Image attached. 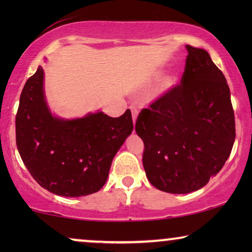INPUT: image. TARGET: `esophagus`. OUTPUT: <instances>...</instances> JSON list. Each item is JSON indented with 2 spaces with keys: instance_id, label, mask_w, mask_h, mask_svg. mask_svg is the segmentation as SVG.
<instances>
[{
  "instance_id": "obj_1",
  "label": "esophagus",
  "mask_w": 252,
  "mask_h": 252,
  "mask_svg": "<svg viewBox=\"0 0 252 252\" xmlns=\"http://www.w3.org/2000/svg\"><path fill=\"white\" fill-rule=\"evenodd\" d=\"M129 109H130V111H132L133 123L135 124L136 119H137V113H139V111H137V109H136V106H135V105H130V106H129Z\"/></svg>"
}]
</instances>
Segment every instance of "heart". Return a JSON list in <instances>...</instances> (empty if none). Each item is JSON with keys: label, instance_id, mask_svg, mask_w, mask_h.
I'll use <instances>...</instances> for the list:
<instances>
[{"label": "heart", "instance_id": "b5f03b06", "mask_svg": "<svg viewBox=\"0 0 252 252\" xmlns=\"http://www.w3.org/2000/svg\"><path fill=\"white\" fill-rule=\"evenodd\" d=\"M159 73H155L154 78H157ZM178 74L175 72H167L160 78L158 82V95H165L168 92H171L178 84Z\"/></svg>", "mask_w": 252, "mask_h": 252}]
</instances>
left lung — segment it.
Masks as SVG:
<instances>
[{
    "label": "left lung",
    "mask_w": 252,
    "mask_h": 252,
    "mask_svg": "<svg viewBox=\"0 0 252 252\" xmlns=\"http://www.w3.org/2000/svg\"><path fill=\"white\" fill-rule=\"evenodd\" d=\"M188 51L181 85L137 117L143 167L161 191L188 194L216 177L235 141V119L225 75L208 51Z\"/></svg>",
    "instance_id": "left-lung-1"
}]
</instances>
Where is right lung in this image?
Wrapping results in <instances>:
<instances>
[{
	"mask_svg": "<svg viewBox=\"0 0 252 252\" xmlns=\"http://www.w3.org/2000/svg\"><path fill=\"white\" fill-rule=\"evenodd\" d=\"M132 130L129 109L118 118L102 111L72 119L55 115L46 98L42 66L26 81L20 95L17 148L31 175L55 195L80 197L98 191Z\"/></svg>",
	"mask_w": 252,
	"mask_h": 252,
	"instance_id": "1",
	"label": "right lung"
}]
</instances>
